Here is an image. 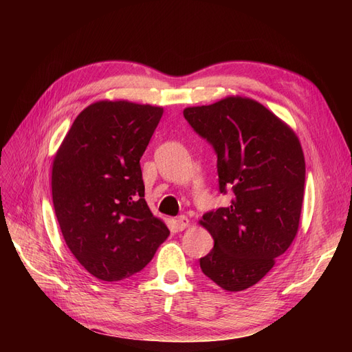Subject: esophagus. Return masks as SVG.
<instances>
[{
	"label": "esophagus",
	"instance_id": "34e87169",
	"mask_svg": "<svg viewBox=\"0 0 352 352\" xmlns=\"http://www.w3.org/2000/svg\"><path fill=\"white\" fill-rule=\"evenodd\" d=\"M189 226V219L186 217V216H179L177 219H176V228L179 229V230H184V229H186Z\"/></svg>",
	"mask_w": 352,
	"mask_h": 352
}]
</instances>
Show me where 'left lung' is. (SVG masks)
Instances as JSON below:
<instances>
[{"label":"left lung","mask_w":352,"mask_h":352,"mask_svg":"<svg viewBox=\"0 0 352 352\" xmlns=\"http://www.w3.org/2000/svg\"><path fill=\"white\" fill-rule=\"evenodd\" d=\"M217 154L219 189L230 206L199 221L214 239L199 258L207 278L230 292L260 282L291 247L300 226L305 162L298 136L260 102L228 97L184 110Z\"/></svg>","instance_id":"left-lung-1"}]
</instances>
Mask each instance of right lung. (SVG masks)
Instances as JSON below:
<instances>
[{
  "label": "right lung",
  "mask_w": 352,
  "mask_h": 352,
  "mask_svg": "<svg viewBox=\"0 0 352 352\" xmlns=\"http://www.w3.org/2000/svg\"><path fill=\"white\" fill-rule=\"evenodd\" d=\"M163 109L98 101L74 119L52 163V202L69 250L97 279L141 272L170 232L148 208L140 160Z\"/></svg>",
  "instance_id": "right-lung-1"
}]
</instances>
